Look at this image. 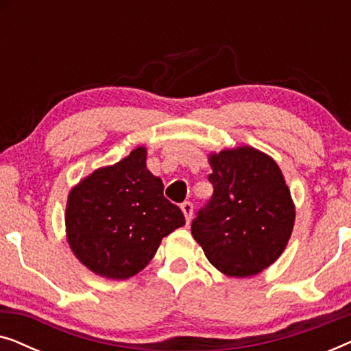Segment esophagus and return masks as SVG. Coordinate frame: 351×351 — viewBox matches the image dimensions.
<instances>
[{
	"mask_svg": "<svg viewBox=\"0 0 351 351\" xmlns=\"http://www.w3.org/2000/svg\"><path fill=\"white\" fill-rule=\"evenodd\" d=\"M180 209H182V213H184V215H185L186 223H190L191 217H193V204H191L190 201H185V203H182Z\"/></svg>",
	"mask_w": 351,
	"mask_h": 351,
	"instance_id": "obj_1",
	"label": "esophagus"
}]
</instances>
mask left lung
Wrapping results in <instances>:
<instances>
[{"mask_svg": "<svg viewBox=\"0 0 351 351\" xmlns=\"http://www.w3.org/2000/svg\"><path fill=\"white\" fill-rule=\"evenodd\" d=\"M213 198L191 234L223 275L254 276L278 261L289 241L295 206L276 161L243 145L209 153Z\"/></svg>", "mask_w": 351, "mask_h": 351, "instance_id": "1", "label": "left lung"}]
</instances>
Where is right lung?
<instances>
[{"mask_svg": "<svg viewBox=\"0 0 351 351\" xmlns=\"http://www.w3.org/2000/svg\"><path fill=\"white\" fill-rule=\"evenodd\" d=\"M162 180L147 169V148L104 166L70 190L66 241L95 275L128 280L142 271L161 239L185 225L182 210L162 195Z\"/></svg>", "mask_w": 351, "mask_h": 351, "instance_id": "1", "label": "right lung"}]
</instances>
